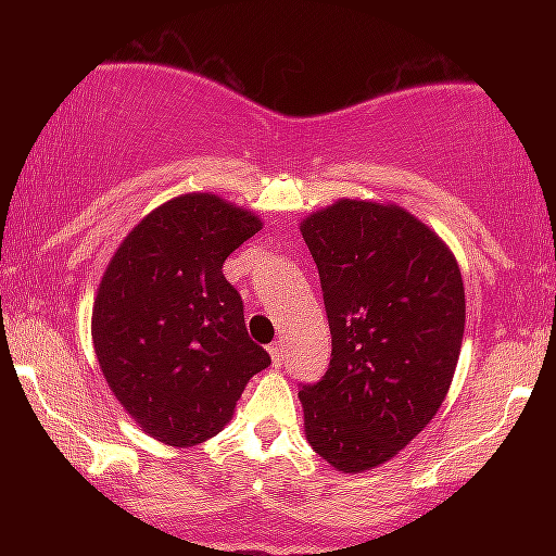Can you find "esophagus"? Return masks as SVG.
Returning a JSON list of instances; mask_svg holds the SVG:
<instances>
[{
    "instance_id": "esophagus-1",
    "label": "esophagus",
    "mask_w": 556,
    "mask_h": 556,
    "mask_svg": "<svg viewBox=\"0 0 556 556\" xmlns=\"http://www.w3.org/2000/svg\"><path fill=\"white\" fill-rule=\"evenodd\" d=\"M268 352H270V359H273V364H276V367H280V364L286 362V344H283V341H276V344H273Z\"/></svg>"
}]
</instances>
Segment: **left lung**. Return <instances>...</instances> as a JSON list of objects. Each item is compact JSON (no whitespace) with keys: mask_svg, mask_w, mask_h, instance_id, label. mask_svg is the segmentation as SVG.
Listing matches in <instances>:
<instances>
[{"mask_svg":"<svg viewBox=\"0 0 556 556\" xmlns=\"http://www.w3.org/2000/svg\"><path fill=\"white\" fill-rule=\"evenodd\" d=\"M331 329L321 382L303 384L308 445L341 473L394 458L443 405L466 329L458 261L392 202L339 200L301 219Z\"/></svg>","mask_w":556,"mask_h":556,"instance_id":"left-lung-1","label":"left lung"}]
</instances>
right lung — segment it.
Wrapping results in <instances>:
<instances>
[{"label":"right lung","mask_w":556,"mask_h":556,"mask_svg":"<svg viewBox=\"0 0 556 556\" xmlns=\"http://www.w3.org/2000/svg\"><path fill=\"white\" fill-rule=\"evenodd\" d=\"M263 219L212 192L159 204L126 235L93 301V349L131 420L159 443L192 447L232 420L270 356L248 337L223 276Z\"/></svg>","instance_id":"1"}]
</instances>
